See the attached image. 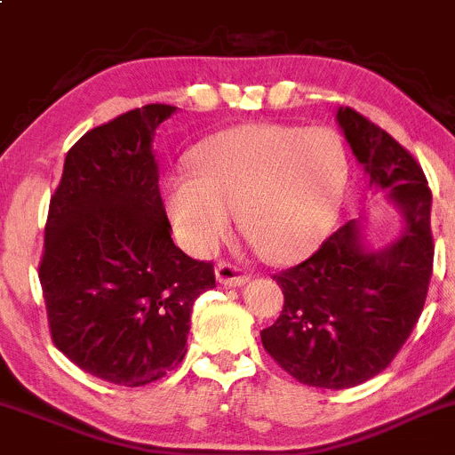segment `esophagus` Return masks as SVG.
<instances>
[{"instance_id": "34e87169", "label": "esophagus", "mask_w": 455, "mask_h": 455, "mask_svg": "<svg viewBox=\"0 0 455 455\" xmlns=\"http://www.w3.org/2000/svg\"><path fill=\"white\" fill-rule=\"evenodd\" d=\"M214 274H217V280L226 287H243L247 283V274L241 269V267L232 265V262L219 260L217 267H214Z\"/></svg>"}]
</instances>
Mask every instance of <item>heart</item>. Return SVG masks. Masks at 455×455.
I'll return each mask as SVG.
<instances>
[{
	"label": "heart",
	"mask_w": 455,
	"mask_h": 455,
	"mask_svg": "<svg viewBox=\"0 0 455 455\" xmlns=\"http://www.w3.org/2000/svg\"><path fill=\"white\" fill-rule=\"evenodd\" d=\"M190 171L166 184L168 217L186 250L212 251L238 217L243 234L274 262L317 250L348 180L346 153L331 131L265 123L208 138L190 156Z\"/></svg>",
	"instance_id": "heart-1"
}]
</instances>
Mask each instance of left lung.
I'll list each match as a JSON object with an SVG mask.
<instances>
[{"label":"left lung","mask_w":455,"mask_h":455,"mask_svg":"<svg viewBox=\"0 0 455 455\" xmlns=\"http://www.w3.org/2000/svg\"><path fill=\"white\" fill-rule=\"evenodd\" d=\"M337 124L370 188L387 193L405 228L370 250L362 223L348 221L299 265L275 274L284 307L262 346L304 386L344 390L390 366L419 322L434 267L432 190L410 151L350 107Z\"/></svg>","instance_id":"8db88e82"}]
</instances>
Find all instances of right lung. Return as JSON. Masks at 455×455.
I'll use <instances>...</instances> for the list:
<instances>
[{
	"label": "right lung",
	"mask_w": 455,
	"mask_h": 455,
	"mask_svg": "<svg viewBox=\"0 0 455 455\" xmlns=\"http://www.w3.org/2000/svg\"><path fill=\"white\" fill-rule=\"evenodd\" d=\"M177 107L147 105L87 131L50 199L39 280L56 348L124 387L181 363L195 299L212 262L171 238L153 135Z\"/></svg>",
	"instance_id": "obj_1"
}]
</instances>
